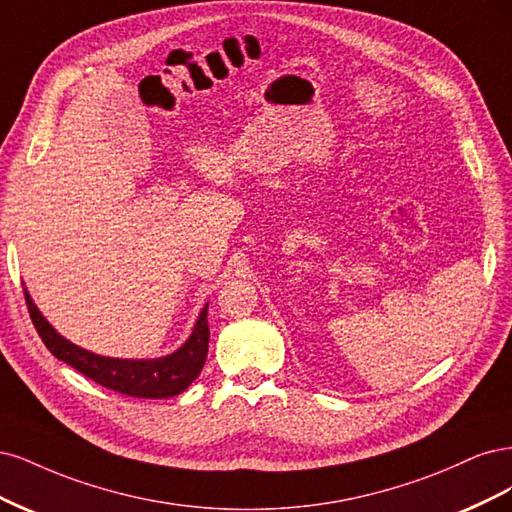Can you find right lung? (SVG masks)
Returning <instances> with one entry per match:
<instances>
[{"label": "right lung", "mask_w": 512, "mask_h": 512, "mask_svg": "<svg viewBox=\"0 0 512 512\" xmlns=\"http://www.w3.org/2000/svg\"><path fill=\"white\" fill-rule=\"evenodd\" d=\"M25 302L46 349L106 389L131 395V398H172V395L183 393L204 368L210 338L208 304L197 317L189 340L172 355L157 359H114L80 349V346L57 334L55 327L42 317L27 289Z\"/></svg>", "instance_id": "obj_1"}]
</instances>
